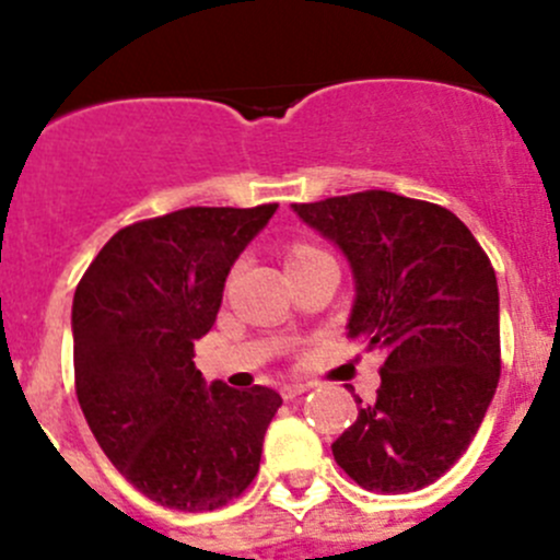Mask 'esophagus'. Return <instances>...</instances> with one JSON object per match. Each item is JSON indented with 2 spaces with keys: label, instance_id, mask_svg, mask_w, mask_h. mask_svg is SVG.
Masks as SVG:
<instances>
[{
  "label": "esophagus",
  "instance_id": "1",
  "mask_svg": "<svg viewBox=\"0 0 560 560\" xmlns=\"http://www.w3.org/2000/svg\"><path fill=\"white\" fill-rule=\"evenodd\" d=\"M308 389H312V385H306V382H290V385L281 387V395H284L287 400H292V398H298V395L308 393Z\"/></svg>",
  "mask_w": 560,
  "mask_h": 560
}]
</instances>
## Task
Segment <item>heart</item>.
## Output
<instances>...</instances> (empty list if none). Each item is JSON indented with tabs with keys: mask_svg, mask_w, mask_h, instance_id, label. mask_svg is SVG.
<instances>
[{
	"mask_svg": "<svg viewBox=\"0 0 560 560\" xmlns=\"http://www.w3.org/2000/svg\"><path fill=\"white\" fill-rule=\"evenodd\" d=\"M314 254H322L316 246H308V244H295L287 252V265H295V262H303V259L314 257Z\"/></svg>",
	"mask_w": 560,
	"mask_h": 560,
	"instance_id": "b5f03b06",
	"label": "heart"
}]
</instances>
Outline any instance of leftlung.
Here are the masks:
<instances>
[{"instance_id":"left-lung-1","label":"left lung","mask_w":560,"mask_h":560,"mask_svg":"<svg viewBox=\"0 0 560 560\" xmlns=\"http://www.w3.org/2000/svg\"><path fill=\"white\" fill-rule=\"evenodd\" d=\"M292 211L341 248L354 281L347 336L385 352L371 404L332 444L365 490L411 493L468 450L501 374L499 284L453 211L371 189Z\"/></svg>"}]
</instances>
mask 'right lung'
I'll use <instances>...</instances> for the list:
<instances>
[{"label":"right lung","instance_id":"obj_1","mask_svg":"<svg viewBox=\"0 0 560 560\" xmlns=\"http://www.w3.org/2000/svg\"><path fill=\"white\" fill-rule=\"evenodd\" d=\"M276 208H184L118 230L72 298L83 417L118 474L171 510H219L259 471L281 395L206 385L191 358Z\"/></svg>","mask_w":560,"mask_h":560}]
</instances>
